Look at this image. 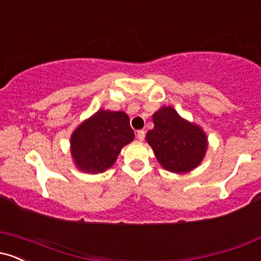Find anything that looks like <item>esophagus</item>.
<instances>
[{"label": "esophagus", "mask_w": 261, "mask_h": 261, "mask_svg": "<svg viewBox=\"0 0 261 261\" xmlns=\"http://www.w3.org/2000/svg\"><path fill=\"white\" fill-rule=\"evenodd\" d=\"M145 136H146L145 130H139V131H137V139H139L140 141L145 140Z\"/></svg>", "instance_id": "1"}]
</instances>
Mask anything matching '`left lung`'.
<instances>
[{"label":"left lung","mask_w":261,"mask_h":261,"mask_svg":"<svg viewBox=\"0 0 261 261\" xmlns=\"http://www.w3.org/2000/svg\"><path fill=\"white\" fill-rule=\"evenodd\" d=\"M153 124L146 140L164 169L181 174L201 163L207 148V137L201 127L184 120L172 107L155 112Z\"/></svg>","instance_id":"obj_1"}]
</instances>
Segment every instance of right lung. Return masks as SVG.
Instances as JSON below:
<instances>
[{
	"label": "right lung",
	"mask_w": 261,
	"mask_h": 261,
	"mask_svg": "<svg viewBox=\"0 0 261 261\" xmlns=\"http://www.w3.org/2000/svg\"><path fill=\"white\" fill-rule=\"evenodd\" d=\"M134 137L126 114L100 109L73 131L71 154L80 170L97 174L115 163L121 148Z\"/></svg>",
	"instance_id": "add662e5"
}]
</instances>
